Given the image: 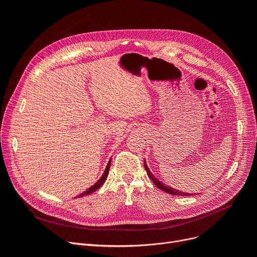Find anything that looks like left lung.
<instances>
[{"mask_svg":"<svg viewBox=\"0 0 257 257\" xmlns=\"http://www.w3.org/2000/svg\"><path fill=\"white\" fill-rule=\"evenodd\" d=\"M144 165H145V169H146V171H147L148 176H149V178L153 181V183H154V184L159 188V190L164 191V192H166V193H169V194H171V195H174V196H193V195H194V194L183 193V192H180V191H178V190H175L174 187L166 186L163 182H160L157 178H155V177H154V175L150 172L149 168H148V166H147V164H146V160L144 161Z\"/></svg>","mask_w":257,"mask_h":257,"instance_id":"8db88e82","label":"left lung"}]
</instances>
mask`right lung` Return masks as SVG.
<instances>
[{"label":"right lung","mask_w":257,"mask_h":257,"mask_svg":"<svg viewBox=\"0 0 257 257\" xmlns=\"http://www.w3.org/2000/svg\"><path fill=\"white\" fill-rule=\"evenodd\" d=\"M110 164H111V160H109V163L107 164V166H106V169H105V171H104V173H103V175H102V177L94 183L92 186H90L89 188H87V190L85 191V192H83L82 194H80L78 197H83V196H86V195H89V194H91V193H93L94 191H97L98 188L105 182V180H106V178H107V176H108V173H109V168H110Z\"/></svg>","instance_id":"1"}]
</instances>
